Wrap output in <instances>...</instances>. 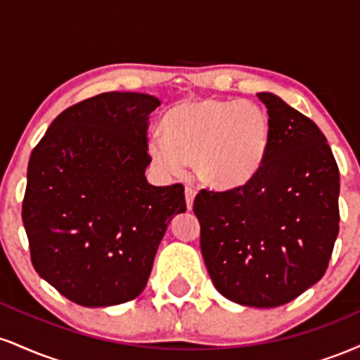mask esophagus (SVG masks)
I'll return each mask as SVG.
<instances>
[{
	"label": "esophagus",
	"mask_w": 360,
	"mask_h": 360,
	"mask_svg": "<svg viewBox=\"0 0 360 360\" xmlns=\"http://www.w3.org/2000/svg\"><path fill=\"white\" fill-rule=\"evenodd\" d=\"M184 196H186V206H188V210H191L194 196H196V191H194L193 188H186L184 189Z\"/></svg>",
	"instance_id": "obj_1"
}]
</instances>
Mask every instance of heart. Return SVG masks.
<instances>
[{"label":"heart","instance_id":"b5f03b06","mask_svg":"<svg viewBox=\"0 0 360 360\" xmlns=\"http://www.w3.org/2000/svg\"><path fill=\"white\" fill-rule=\"evenodd\" d=\"M162 135L148 139L152 162L177 176L193 164L201 183L218 189L242 186L257 174L271 143V120L257 103L196 98L164 115Z\"/></svg>","mask_w":360,"mask_h":360}]
</instances>
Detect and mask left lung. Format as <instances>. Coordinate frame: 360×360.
<instances>
[{
    "instance_id": "1",
    "label": "left lung",
    "mask_w": 360,
    "mask_h": 360,
    "mask_svg": "<svg viewBox=\"0 0 360 360\" xmlns=\"http://www.w3.org/2000/svg\"><path fill=\"white\" fill-rule=\"evenodd\" d=\"M271 143L257 174L229 191L201 189L193 212L214 288L233 303L276 308L323 278L338 235L340 176L311 120L257 93Z\"/></svg>"
}]
</instances>
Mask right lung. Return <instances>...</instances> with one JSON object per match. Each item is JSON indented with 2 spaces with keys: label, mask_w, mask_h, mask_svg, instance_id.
I'll use <instances>...</instances> for the list:
<instances>
[{
  "label": "right lung",
  "mask_w": 360,
  "mask_h": 360,
  "mask_svg": "<svg viewBox=\"0 0 360 360\" xmlns=\"http://www.w3.org/2000/svg\"><path fill=\"white\" fill-rule=\"evenodd\" d=\"M159 106L143 93L98 94L62 111L30 155L22 218L32 264L81 307L137 298L167 225L186 212L183 184L146 177Z\"/></svg>",
  "instance_id": "1"
}]
</instances>
